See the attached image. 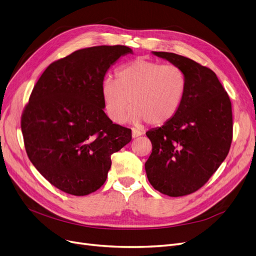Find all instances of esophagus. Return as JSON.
I'll list each match as a JSON object with an SVG mask.
<instances>
[{"instance_id":"obj_1","label":"esophagus","mask_w":256,"mask_h":256,"mask_svg":"<svg viewBox=\"0 0 256 256\" xmlns=\"http://www.w3.org/2000/svg\"><path fill=\"white\" fill-rule=\"evenodd\" d=\"M141 135H142V133H141L140 130H136V128L132 130V137H133V138H137V137H139V136H141Z\"/></svg>"}]
</instances>
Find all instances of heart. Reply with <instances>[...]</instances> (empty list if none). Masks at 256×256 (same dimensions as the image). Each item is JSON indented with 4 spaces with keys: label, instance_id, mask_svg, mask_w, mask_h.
<instances>
[{
    "label": "heart",
    "instance_id": "1",
    "mask_svg": "<svg viewBox=\"0 0 256 256\" xmlns=\"http://www.w3.org/2000/svg\"><path fill=\"white\" fill-rule=\"evenodd\" d=\"M186 90V74L176 65L137 59L122 65L116 80L104 78L101 97L108 117L120 123L130 102L128 119L154 126L171 121L180 110Z\"/></svg>",
    "mask_w": 256,
    "mask_h": 256
}]
</instances>
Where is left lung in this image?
<instances>
[{
    "label": "left lung",
    "mask_w": 256,
    "mask_h": 256,
    "mask_svg": "<svg viewBox=\"0 0 256 256\" xmlns=\"http://www.w3.org/2000/svg\"><path fill=\"white\" fill-rule=\"evenodd\" d=\"M152 54L182 70L186 90L176 116L146 133L153 148L146 172L155 190L184 196L202 188L228 155L233 130L231 101L210 68L173 52Z\"/></svg>",
    "instance_id": "1"
}]
</instances>
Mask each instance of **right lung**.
<instances>
[{"mask_svg": "<svg viewBox=\"0 0 256 256\" xmlns=\"http://www.w3.org/2000/svg\"><path fill=\"white\" fill-rule=\"evenodd\" d=\"M123 45L79 50L52 63L32 90L21 121L28 158L59 190L90 194L106 182L110 156L132 140V130L104 112L101 83Z\"/></svg>", "mask_w": 256, "mask_h": 256, "instance_id": "right-lung-1", "label": "right lung"}]
</instances>
